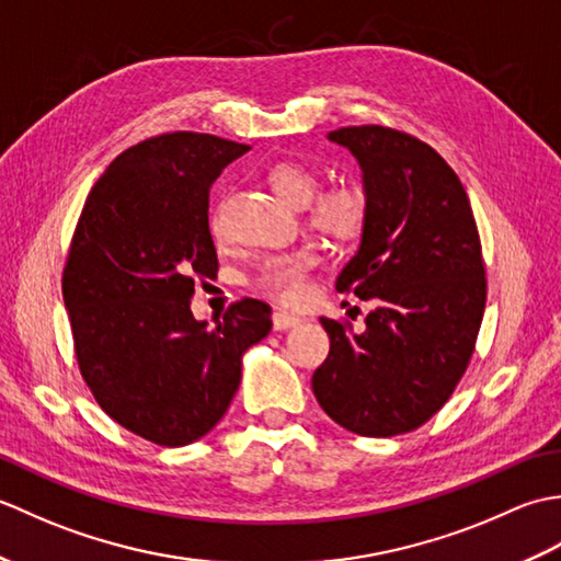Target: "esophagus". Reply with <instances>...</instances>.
Returning <instances> with one entry per match:
<instances>
[{
	"instance_id": "1",
	"label": "esophagus",
	"mask_w": 561,
	"mask_h": 561,
	"mask_svg": "<svg viewBox=\"0 0 561 561\" xmlns=\"http://www.w3.org/2000/svg\"><path fill=\"white\" fill-rule=\"evenodd\" d=\"M299 323H301L299 316H291V313H284V311H277V313L272 316V325H274V330H279V332L291 330V328H296Z\"/></svg>"
}]
</instances>
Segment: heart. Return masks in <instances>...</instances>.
I'll return each instance as SVG.
<instances>
[{
  "instance_id": "obj_1",
  "label": "heart",
  "mask_w": 561,
  "mask_h": 561,
  "mask_svg": "<svg viewBox=\"0 0 561 561\" xmlns=\"http://www.w3.org/2000/svg\"><path fill=\"white\" fill-rule=\"evenodd\" d=\"M267 183L291 207H305L308 204L306 214L313 229L337 238V241H350V238H356L364 231L368 219V195L362 185L332 183L318 190V173L296 161H282L272 165L267 171ZM207 226L214 241L221 243L226 238V224L219 202L211 205ZM316 267L318 255L308 248L272 255L260 265L253 287L279 304H299L306 299L308 282H311Z\"/></svg>"
}]
</instances>
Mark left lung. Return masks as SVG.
Returning <instances> with one entry per match:
<instances>
[{
	"instance_id": "left-lung-1",
	"label": "left lung",
	"mask_w": 561,
	"mask_h": 561,
	"mask_svg": "<svg viewBox=\"0 0 561 561\" xmlns=\"http://www.w3.org/2000/svg\"><path fill=\"white\" fill-rule=\"evenodd\" d=\"M364 171L368 219L337 277L371 301L366 330L320 318L330 335L313 392L359 436H398L432 420L468 368L486 304L482 243L468 193L426 141L383 125L328 135Z\"/></svg>"
}]
</instances>
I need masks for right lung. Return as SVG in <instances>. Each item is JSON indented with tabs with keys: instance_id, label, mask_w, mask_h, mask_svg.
<instances>
[{
	"instance_id": "1",
	"label": "right lung",
	"mask_w": 561,
	"mask_h": 561,
	"mask_svg": "<svg viewBox=\"0 0 561 561\" xmlns=\"http://www.w3.org/2000/svg\"><path fill=\"white\" fill-rule=\"evenodd\" d=\"M202 133L125 149L91 187L62 272L81 378L101 410L157 446L211 432L241 383V356L267 337L272 308L241 299L214 328L195 320V279L217 277L209 187L243 157Z\"/></svg>"
}]
</instances>
